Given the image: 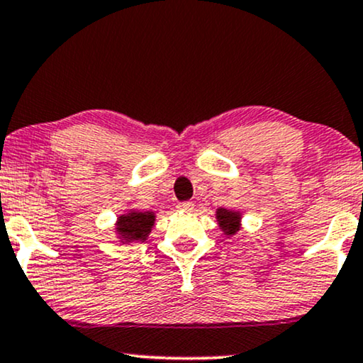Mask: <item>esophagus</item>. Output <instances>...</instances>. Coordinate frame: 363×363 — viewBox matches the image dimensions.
I'll list each match as a JSON object with an SVG mask.
<instances>
[{"mask_svg": "<svg viewBox=\"0 0 363 363\" xmlns=\"http://www.w3.org/2000/svg\"><path fill=\"white\" fill-rule=\"evenodd\" d=\"M178 210L191 211L193 210V201H182V203H178Z\"/></svg>", "mask_w": 363, "mask_h": 363, "instance_id": "esophagus-1", "label": "esophagus"}]
</instances>
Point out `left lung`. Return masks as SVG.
Returning <instances> with one entry per match:
<instances>
[{"instance_id": "8db88e82", "label": "left lung", "mask_w": 363, "mask_h": 363, "mask_svg": "<svg viewBox=\"0 0 363 363\" xmlns=\"http://www.w3.org/2000/svg\"><path fill=\"white\" fill-rule=\"evenodd\" d=\"M216 216H218V222L222 230H225L227 235H233L238 230V222H240V216L235 213V211L220 208L216 211Z\"/></svg>"}]
</instances>
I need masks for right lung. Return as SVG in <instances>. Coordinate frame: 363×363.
Wrapping results in <instances>:
<instances>
[{"label":"right lung","mask_w":363,"mask_h":363,"mask_svg":"<svg viewBox=\"0 0 363 363\" xmlns=\"http://www.w3.org/2000/svg\"><path fill=\"white\" fill-rule=\"evenodd\" d=\"M153 222L155 215L152 211H131L128 215L120 216L116 230L126 242H143L147 240Z\"/></svg>","instance_id":"obj_1"}]
</instances>
